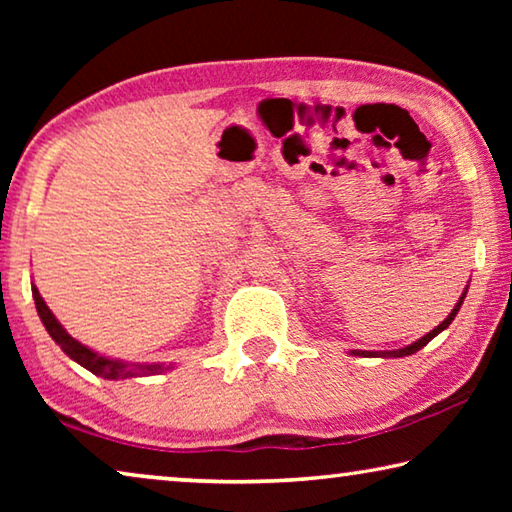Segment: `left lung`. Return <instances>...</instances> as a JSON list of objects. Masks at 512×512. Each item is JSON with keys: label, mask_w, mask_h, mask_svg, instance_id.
Wrapping results in <instances>:
<instances>
[{"label": "left lung", "mask_w": 512, "mask_h": 512, "mask_svg": "<svg viewBox=\"0 0 512 512\" xmlns=\"http://www.w3.org/2000/svg\"><path fill=\"white\" fill-rule=\"evenodd\" d=\"M465 296H467V287H465V291L461 293V298H458V302L454 305V309L449 311V316L443 320V323H440L438 327H433L431 332H427L424 336H420L418 341H413V343H409V345H404V348H400V350H384V352H368V350H352L350 354H354V357H409V354H415L418 350H422L424 345H427L431 339H436V336L443 332V329H447L449 325H452V320L456 318V314H458V309H461V305H463V300H465Z\"/></svg>", "instance_id": "1"}]
</instances>
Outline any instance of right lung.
Returning <instances> with one entry per match:
<instances>
[{"label": "right lung", "instance_id": "1", "mask_svg": "<svg viewBox=\"0 0 512 512\" xmlns=\"http://www.w3.org/2000/svg\"><path fill=\"white\" fill-rule=\"evenodd\" d=\"M31 293H33V300H36L38 316L51 339L60 345V350H63L69 359L79 363V366H83L85 370H90L92 375L117 381V379H131V377L160 375V372L176 368V363H128L121 359L106 357V354H99L97 350H92V348H88V345H83L81 341H76L74 336L58 323V318L51 314V309L47 307V302L42 300L40 291L33 282H31Z\"/></svg>", "mask_w": 512, "mask_h": 512}]
</instances>
